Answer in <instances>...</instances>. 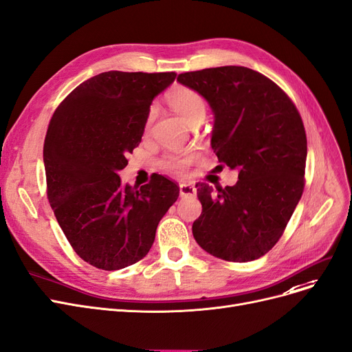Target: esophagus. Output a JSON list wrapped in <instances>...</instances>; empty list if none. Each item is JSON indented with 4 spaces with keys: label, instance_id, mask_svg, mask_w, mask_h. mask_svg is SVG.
I'll use <instances>...</instances> for the list:
<instances>
[{
    "label": "esophagus",
    "instance_id": "obj_1",
    "mask_svg": "<svg viewBox=\"0 0 352 352\" xmlns=\"http://www.w3.org/2000/svg\"><path fill=\"white\" fill-rule=\"evenodd\" d=\"M179 192H180V197H195L197 195V188L190 185V184H180L179 185Z\"/></svg>",
    "mask_w": 352,
    "mask_h": 352
}]
</instances>
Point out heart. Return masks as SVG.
I'll list each match as a JSON object with an SVG mask.
<instances>
[{
	"label": "heart",
	"instance_id": "b5f03b06",
	"mask_svg": "<svg viewBox=\"0 0 352 352\" xmlns=\"http://www.w3.org/2000/svg\"><path fill=\"white\" fill-rule=\"evenodd\" d=\"M167 100L182 118L190 125L198 119L205 118L207 104L202 99V96L195 90L188 87H175L167 96ZM153 118V111L148 116V120ZM193 155L190 153H172L167 154L162 160L163 167L172 168V170H184L186 166L190 164Z\"/></svg>",
	"mask_w": 352,
	"mask_h": 352
}]
</instances>
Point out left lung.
Returning <instances> with one entry per match:
<instances>
[{
  "instance_id": "left-lung-1",
  "label": "left lung",
  "mask_w": 352,
  "mask_h": 352,
  "mask_svg": "<svg viewBox=\"0 0 352 352\" xmlns=\"http://www.w3.org/2000/svg\"><path fill=\"white\" fill-rule=\"evenodd\" d=\"M177 81L208 102L211 147L239 172L234 186L198 184L202 214L192 226L212 256L254 261L281 237L305 189L307 140L300 113L274 81L246 67L179 74Z\"/></svg>"
}]
</instances>
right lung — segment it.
Returning a JSON list of instances; mask_svg holds the SVG:
<instances>
[{
	"instance_id": "1",
	"label": "right lung",
	"mask_w": 352,
	"mask_h": 352,
	"mask_svg": "<svg viewBox=\"0 0 352 352\" xmlns=\"http://www.w3.org/2000/svg\"><path fill=\"white\" fill-rule=\"evenodd\" d=\"M175 78V72H102L72 90L47 126V199L72 249L96 268L116 271L142 259L179 197L177 185L160 175L140 190L119 177L141 142L153 100Z\"/></svg>"
}]
</instances>
